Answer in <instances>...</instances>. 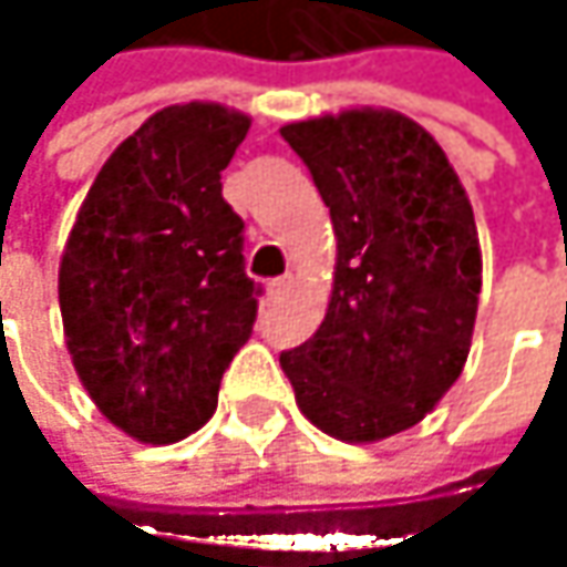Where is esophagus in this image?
Masks as SVG:
<instances>
[{
	"mask_svg": "<svg viewBox=\"0 0 567 567\" xmlns=\"http://www.w3.org/2000/svg\"><path fill=\"white\" fill-rule=\"evenodd\" d=\"M288 288H291V279H272V282L266 285V295H269V301H279Z\"/></svg>",
	"mask_w": 567,
	"mask_h": 567,
	"instance_id": "34e87169",
	"label": "esophagus"
}]
</instances>
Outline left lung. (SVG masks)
I'll list each match as a JSON object with an SVG mask.
<instances>
[{
    "instance_id": "8db88e82",
    "label": "left lung",
    "mask_w": 567,
    "mask_h": 567,
    "mask_svg": "<svg viewBox=\"0 0 567 567\" xmlns=\"http://www.w3.org/2000/svg\"><path fill=\"white\" fill-rule=\"evenodd\" d=\"M282 137L331 213L338 262L324 321L279 361L321 433L378 443L463 374L483 288L473 206L443 147L388 107L295 121Z\"/></svg>"
}]
</instances>
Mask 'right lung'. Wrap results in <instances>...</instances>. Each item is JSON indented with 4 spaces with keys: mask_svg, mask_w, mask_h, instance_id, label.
I'll use <instances>...</instances> for the list:
<instances>
[{
    "mask_svg": "<svg viewBox=\"0 0 567 567\" xmlns=\"http://www.w3.org/2000/svg\"><path fill=\"white\" fill-rule=\"evenodd\" d=\"M249 124L213 101L157 111L107 157L68 233L58 305L71 364L141 443L199 430L252 334L259 288L219 183Z\"/></svg>",
    "mask_w": 567,
    "mask_h": 567,
    "instance_id": "right-lung-1",
    "label": "right lung"
}]
</instances>
